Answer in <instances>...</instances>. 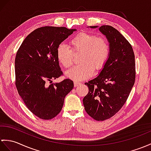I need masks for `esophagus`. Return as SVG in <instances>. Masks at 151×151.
Returning <instances> with one entry per match:
<instances>
[{"label": "esophagus", "instance_id": "obj_1", "mask_svg": "<svg viewBox=\"0 0 151 151\" xmlns=\"http://www.w3.org/2000/svg\"><path fill=\"white\" fill-rule=\"evenodd\" d=\"M81 83H80V82H74V86L75 87H77V86H80V85H81Z\"/></svg>", "mask_w": 151, "mask_h": 151}]
</instances>
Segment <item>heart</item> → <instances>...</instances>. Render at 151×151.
Listing matches in <instances>:
<instances>
[{"mask_svg":"<svg viewBox=\"0 0 151 151\" xmlns=\"http://www.w3.org/2000/svg\"><path fill=\"white\" fill-rule=\"evenodd\" d=\"M71 50L67 45L60 44L57 49V59L63 67L73 64V53H79V63L65 73L66 77L74 80H82L91 76L94 73L103 69L110 55V45L103 37L82 32L70 41ZM73 52H72V51Z\"/></svg>","mask_w":151,"mask_h":151,"instance_id":"b5f03b06","label":"heart"}]
</instances>
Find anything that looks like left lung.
I'll return each mask as SVG.
<instances>
[{
  "label": "left lung",
  "instance_id": "left-lung-1",
  "mask_svg": "<svg viewBox=\"0 0 151 151\" xmlns=\"http://www.w3.org/2000/svg\"><path fill=\"white\" fill-rule=\"evenodd\" d=\"M99 30L109 42L110 55L100 75L85 83L89 92L83 104L91 117L104 121L116 114L127 101L134 84L136 67L134 51L128 40L111 26H101Z\"/></svg>",
  "mask_w": 151,
  "mask_h": 151
}]
</instances>
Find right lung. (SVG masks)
Masks as SVG:
<instances>
[{
    "label": "right lung",
    "instance_id": "1",
    "mask_svg": "<svg viewBox=\"0 0 151 151\" xmlns=\"http://www.w3.org/2000/svg\"><path fill=\"white\" fill-rule=\"evenodd\" d=\"M75 29L44 26L26 37L17 52L15 85L19 94L31 113L43 120L55 118L61 111L65 96L73 82L52 80L63 75L57 49Z\"/></svg>",
    "mask_w": 151,
    "mask_h": 151
}]
</instances>
